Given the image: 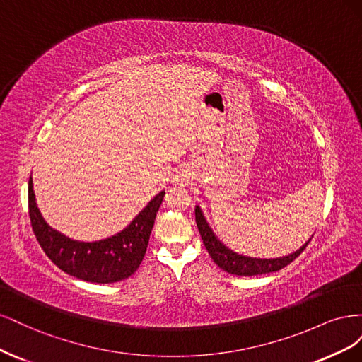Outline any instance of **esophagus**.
<instances>
[{
	"mask_svg": "<svg viewBox=\"0 0 362 362\" xmlns=\"http://www.w3.org/2000/svg\"><path fill=\"white\" fill-rule=\"evenodd\" d=\"M173 181L177 185H185L190 181V173L187 169H180L173 175Z\"/></svg>",
	"mask_w": 362,
	"mask_h": 362,
	"instance_id": "34e87169",
	"label": "esophagus"
}]
</instances>
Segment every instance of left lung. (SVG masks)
<instances>
[{"label":"left lung","mask_w":362,"mask_h":362,"mask_svg":"<svg viewBox=\"0 0 362 362\" xmlns=\"http://www.w3.org/2000/svg\"><path fill=\"white\" fill-rule=\"evenodd\" d=\"M194 216H196V225H198L199 234L202 237V242L205 245V249L208 250V254H210L213 261L222 270L237 276H254V275H264V273L278 272L298 258L311 242L310 240V242H306L299 250H296L291 255L282 257V258L259 259V258L243 257V255L235 254V252L228 249L226 246H223L221 242H218L216 235L213 234L211 228L208 226L199 206L194 208Z\"/></svg>","instance_id":"8db88e82"}]
</instances>
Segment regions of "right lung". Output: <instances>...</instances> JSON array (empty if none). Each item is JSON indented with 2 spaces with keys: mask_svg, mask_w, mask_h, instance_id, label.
Segmentation results:
<instances>
[{
  "mask_svg": "<svg viewBox=\"0 0 362 362\" xmlns=\"http://www.w3.org/2000/svg\"><path fill=\"white\" fill-rule=\"evenodd\" d=\"M163 198L164 192H160L124 231L101 242L84 243L64 237L47 225L36 205L31 177L28 181V214L40 247L64 273L96 284L127 279L139 269Z\"/></svg>",
  "mask_w": 362,
  "mask_h": 362,
  "instance_id": "right-lung-1",
  "label": "right lung"
}]
</instances>
